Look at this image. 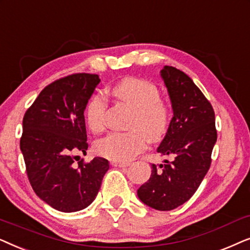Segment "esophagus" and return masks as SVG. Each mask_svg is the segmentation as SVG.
Returning <instances> with one entry per match:
<instances>
[{
  "mask_svg": "<svg viewBox=\"0 0 250 250\" xmlns=\"http://www.w3.org/2000/svg\"><path fill=\"white\" fill-rule=\"evenodd\" d=\"M113 166H116V167H128L130 166V162H120V161H113Z\"/></svg>",
  "mask_w": 250,
  "mask_h": 250,
  "instance_id": "1",
  "label": "esophagus"
}]
</instances>
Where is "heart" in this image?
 <instances>
[{
	"label": "heart",
	"mask_w": 250,
	"mask_h": 250,
	"mask_svg": "<svg viewBox=\"0 0 250 250\" xmlns=\"http://www.w3.org/2000/svg\"><path fill=\"white\" fill-rule=\"evenodd\" d=\"M115 98L134 109L128 132H112L96 144V151L112 161L125 162L134 159L146 147L147 138L160 142L170 125V109L160 99L155 84L138 78H125L112 88ZM107 103L102 92L89 99L85 107L86 125L92 132L105 128Z\"/></svg>",
	"instance_id": "obj_1"
}]
</instances>
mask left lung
Here are the masks:
<instances>
[{
    "label": "left lung",
    "instance_id": "1",
    "mask_svg": "<svg viewBox=\"0 0 250 250\" xmlns=\"http://www.w3.org/2000/svg\"><path fill=\"white\" fill-rule=\"evenodd\" d=\"M160 75L174 116L156 151L174 159L152 165L151 177L137 195L148 207L168 211L189 200L201 184L210 167L217 131L212 106L188 75L172 66H165Z\"/></svg>",
    "mask_w": 250,
    "mask_h": 250
}]
</instances>
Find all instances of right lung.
Here are the masks:
<instances>
[{
    "label": "right lung",
    "instance_id": "1",
    "mask_svg": "<svg viewBox=\"0 0 250 250\" xmlns=\"http://www.w3.org/2000/svg\"><path fill=\"white\" fill-rule=\"evenodd\" d=\"M97 74H73L45 86L22 119L21 149L35 194L56 210L74 212L97 197L109 164L104 158L74 164L88 149L84 111Z\"/></svg>",
    "mask_w": 250,
    "mask_h": 250
}]
</instances>
